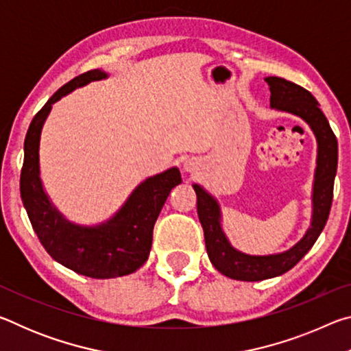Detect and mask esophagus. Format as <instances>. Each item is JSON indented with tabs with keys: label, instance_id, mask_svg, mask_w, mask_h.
<instances>
[{
	"label": "esophagus",
	"instance_id": "esophagus-1",
	"mask_svg": "<svg viewBox=\"0 0 351 351\" xmlns=\"http://www.w3.org/2000/svg\"><path fill=\"white\" fill-rule=\"evenodd\" d=\"M184 169H186L187 171H192L193 170V165L190 164V162H186V164H184Z\"/></svg>",
	"mask_w": 351,
	"mask_h": 351
}]
</instances>
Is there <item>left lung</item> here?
I'll use <instances>...</instances> for the list:
<instances>
[{"instance_id": "8db88e82", "label": "left lung", "mask_w": 351, "mask_h": 351, "mask_svg": "<svg viewBox=\"0 0 351 351\" xmlns=\"http://www.w3.org/2000/svg\"><path fill=\"white\" fill-rule=\"evenodd\" d=\"M269 85V106L304 121L317 142L316 170L311 193V223L304 237L283 252L251 255L235 249L223 230L221 206L199 184H192L197 193L199 223L204 230L207 255L223 276L243 282H258L282 276L299 263L322 232L330 215L332 186L337 170V141L328 121L310 91L280 77H266Z\"/></svg>"}]
</instances>
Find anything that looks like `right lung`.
<instances>
[{"instance_id": "1", "label": "right lung", "mask_w": 351, "mask_h": 351, "mask_svg": "<svg viewBox=\"0 0 351 351\" xmlns=\"http://www.w3.org/2000/svg\"><path fill=\"white\" fill-rule=\"evenodd\" d=\"M104 69H93L63 85L45 104L29 125L25 139L20 192L41 245L58 263L77 274L114 278L139 269L150 255L153 228L170 190L181 184L178 167L147 178L130 193L114 215L97 224L69 221L52 203L40 176V138L52 105L77 88L108 79Z\"/></svg>"}]
</instances>
